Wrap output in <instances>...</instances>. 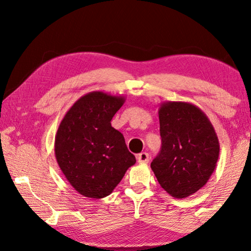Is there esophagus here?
<instances>
[{"mask_svg": "<svg viewBox=\"0 0 251 251\" xmlns=\"http://www.w3.org/2000/svg\"><path fill=\"white\" fill-rule=\"evenodd\" d=\"M149 160H150V156L146 152H143L137 155V161H138V163H147L149 162Z\"/></svg>", "mask_w": 251, "mask_h": 251, "instance_id": "obj_1", "label": "esophagus"}]
</instances>
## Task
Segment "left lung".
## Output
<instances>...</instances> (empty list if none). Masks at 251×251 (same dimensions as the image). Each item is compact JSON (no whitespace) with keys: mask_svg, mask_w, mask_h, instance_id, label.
Segmentation results:
<instances>
[{"mask_svg":"<svg viewBox=\"0 0 251 251\" xmlns=\"http://www.w3.org/2000/svg\"><path fill=\"white\" fill-rule=\"evenodd\" d=\"M161 151L151 163L167 193L184 199L204 186L219 156L217 133L198 106L164 101L159 108Z\"/></svg>","mask_w":251,"mask_h":251,"instance_id":"1","label":"left lung"}]
</instances>
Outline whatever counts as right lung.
Instances as JSON below:
<instances>
[{"label":"right lung","instance_id":"obj_1","mask_svg":"<svg viewBox=\"0 0 251 251\" xmlns=\"http://www.w3.org/2000/svg\"><path fill=\"white\" fill-rule=\"evenodd\" d=\"M123 96L92 91L68 109L54 138L57 163L75 191L85 198L109 195L136 163L125 137L111 125Z\"/></svg>","mask_w":251,"mask_h":251}]
</instances>
